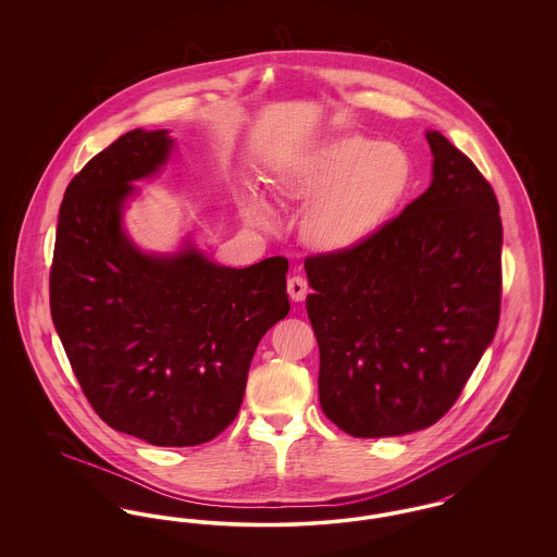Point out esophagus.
<instances>
[{"label":"esophagus","instance_id":"obj_1","mask_svg":"<svg viewBox=\"0 0 557 557\" xmlns=\"http://www.w3.org/2000/svg\"><path fill=\"white\" fill-rule=\"evenodd\" d=\"M307 292H309L307 280L300 277V275H292L290 280H288V294H290L292 300H294V302L305 300Z\"/></svg>","mask_w":557,"mask_h":557}]
</instances>
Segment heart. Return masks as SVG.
Masks as SVG:
<instances>
[{"label":"heart","mask_w":557,"mask_h":557,"mask_svg":"<svg viewBox=\"0 0 557 557\" xmlns=\"http://www.w3.org/2000/svg\"><path fill=\"white\" fill-rule=\"evenodd\" d=\"M413 186L411 154L395 141L348 133L302 154L280 175V191L309 200L302 236L323 250H345L371 236ZM244 216L261 230H275L277 216L265 198L248 187Z\"/></svg>","instance_id":"1"}]
</instances>
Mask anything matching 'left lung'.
Returning a JSON list of instances; mask_svg holds the SVG:
<instances>
[{"instance_id": "left-lung-1", "label": "left lung", "mask_w": 557, "mask_h": 557, "mask_svg": "<svg viewBox=\"0 0 557 557\" xmlns=\"http://www.w3.org/2000/svg\"><path fill=\"white\" fill-rule=\"evenodd\" d=\"M425 139L434 159L424 194L357 246L305 261L319 403L357 438L438 422L499 323L495 191L443 133Z\"/></svg>"}]
</instances>
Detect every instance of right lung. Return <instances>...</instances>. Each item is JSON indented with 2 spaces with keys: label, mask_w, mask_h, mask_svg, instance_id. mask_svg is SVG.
<instances>
[{
  "label": "right lung",
  "mask_w": 557,
  "mask_h": 557,
  "mask_svg": "<svg viewBox=\"0 0 557 557\" xmlns=\"http://www.w3.org/2000/svg\"><path fill=\"white\" fill-rule=\"evenodd\" d=\"M175 139L121 135L66 187L58 214L50 307L81 388L110 428L157 447H194L238 416L252 355L290 311L288 261L216 265L191 238L144 252L123 212Z\"/></svg>",
  "instance_id": "obj_1"
}]
</instances>
